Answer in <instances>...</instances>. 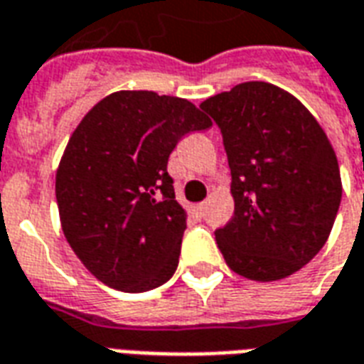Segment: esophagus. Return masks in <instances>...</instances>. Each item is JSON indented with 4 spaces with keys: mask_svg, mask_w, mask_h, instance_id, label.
Wrapping results in <instances>:
<instances>
[{
    "mask_svg": "<svg viewBox=\"0 0 364 364\" xmlns=\"http://www.w3.org/2000/svg\"><path fill=\"white\" fill-rule=\"evenodd\" d=\"M204 210H206V204H196L195 206L196 216H204Z\"/></svg>",
    "mask_w": 364,
    "mask_h": 364,
    "instance_id": "obj_1",
    "label": "esophagus"
}]
</instances>
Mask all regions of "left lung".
<instances>
[{"label":"left lung","instance_id":"obj_1","mask_svg":"<svg viewBox=\"0 0 364 364\" xmlns=\"http://www.w3.org/2000/svg\"><path fill=\"white\" fill-rule=\"evenodd\" d=\"M200 109L214 119L231 169L235 212L214 231L239 276L274 282L318 255L341 203L332 144L297 98L268 82H241Z\"/></svg>","mask_w":364,"mask_h":364}]
</instances>
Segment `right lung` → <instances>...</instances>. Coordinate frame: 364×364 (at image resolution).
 <instances>
[{
    "instance_id": "1",
    "label": "right lung",
    "mask_w": 364,
    "mask_h": 364,
    "mask_svg": "<svg viewBox=\"0 0 364 364\" xmlns=\"http://www.w3.org/2000/svg\"><path fill=\"white\" fill-rule=\"evenodd\" d=\"M210 125L187 100L121 90L75 129L55 198L67 243L102 284L142 293L173 276L187 216L168 160L185 134Z\"/></svg>"
}]
</instances>
